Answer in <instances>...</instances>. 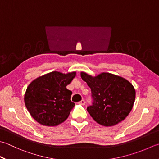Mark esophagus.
Instances as JSON below:
<instances>
[{"instance_id":"obj_1","label":"esophagus","mask_w":159,"mask_h":159,"mask_svg":"<svg viewBox=\"0 0 159 159\" xmlns=\"http://www.w3.org/2000/svg\"><path fill=\"white\" fill-rule=\"evenodd\" d=\"M79 103L80 104V105H85V100H82V101H80Z\"/></svg>"}]
</instances>
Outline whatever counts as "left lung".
<instances>
[{
  "label": "left lung",
  "instance_id": "8db88e82",
  "mask_svg": "<svg viewBox=\"0 0 159 159\" xmlns=\"http://www.w3.org/2000/svg\"><path fill=\"white\" fill-rule=\"evenodd\" d=\"M92 91L93 103L87 108L93 119L103 126H113L128 116L134 103L136 91L124 78L102 72L92 76L80 72Z\"/></svg>",
  "mask_w": 159,
  "mask_h": 159
}]
</instances>
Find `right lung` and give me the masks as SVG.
<instances>
[{
	"instance_id": "right-lung-1",
	"label": "right lung",
	"mask_w": 159,
	"mask_h": 159,
	"mask_svg": "<svg viewBox=\"0 0 159 159\" xmlns=\"http://www.w3.org/2000/svg\"><path fill=\"white\" fill-rule=\"evenodd\" d=\"M76 76V71L63 74L52 71L34 79L24 96L25 106L37 122L45 126H57L69 116L74 107L72 92L66 88Z\"/></svg>"
}]
</instances>
